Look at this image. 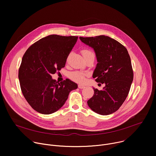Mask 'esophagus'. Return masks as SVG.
Returning a JSON list of instances; mask_svg holds the SVG:
<instances>
[{"mask_svg":"<svg viewBox=\"0 0 156 156\" xmlns=\"http://www.w3.org/2000/svg\"><path fill=\"white\" fill-rule=\"evenodd\" d=\"M78 87H79L80 89H83V88H84L85 87H84L83 85H81V84H79V85H78Z\"/></svg>","mask_w":156,"mask_h":156,"instance_id":"34e87169","label":"esophagus"}]
</instances>
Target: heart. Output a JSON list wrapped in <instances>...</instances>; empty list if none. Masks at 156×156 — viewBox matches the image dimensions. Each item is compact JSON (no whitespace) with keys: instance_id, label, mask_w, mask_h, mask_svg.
<instances>
[{"instance_id":"obj_1","label":"heart","mask_w":156,"mask_h":156,"mask_svg":"<svg viewBox=\"0 0 156 156\" xmlns=\"http://www.w3.org/2000/svg\"><path fill=\"white\" fill-rule=\"evenodd\" d=\"M82 54L84 57H88L91 55H94V54L90 51L88 49H83L82 51ZM70 76L72 80L73 81L79 83H83L85 81V77L86 74L80 72H73L70 74Z\"/></svg>"}]
</instances>
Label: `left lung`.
<instances>
[{"label": "left lung", "mask_w": 156, "mask_h": 156, "mask_svg": "<svg viewBox=\"0 0 156 156\" xmlns=\"http://www.w3.org/2000/svg\"><path fill=\"white\" fill-rule=\"evenodd\" d=\"M80 39L96 53L98 63L93 77L105 85L101 91L93 88L94 95L87 105L98 114H113L125 101L133 80L128 51L117 41L104 35Z\"/></svg>", "instance_id": "1"}]
</instances>
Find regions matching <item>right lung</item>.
<instances>
[{
    "label": "right lung",
    "mask_w": 156,
    "mask_h": 156,
    "mask_svg": "<svg viewBox=\"0 0 156 156\" xmlns=\"http://www.w3.org/2000/svg\"><path fill=\"white\" fill-rule=\"evenodd\" d=\"M78 36L52 34L43 37L27 50L18 70L22 93L31 107L42 114L60 109L77 84L66 79L58 83L52 74L63 68Z\"/></svg>",
    "instance_id": "add662e5"
}]
</instances>
